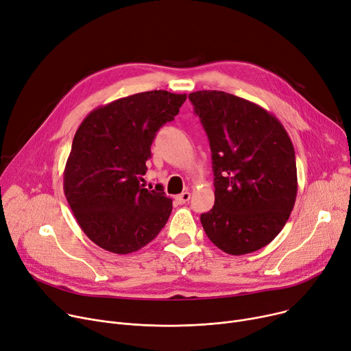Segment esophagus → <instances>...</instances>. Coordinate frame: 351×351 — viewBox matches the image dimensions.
<instances>
[{
  "mask_svg": "<svg viewBox=\"0 0 351 351\" xmlns=\"http://www.w3.org/2000/svg\"><path fill=\"white\" fill-rule=\"evenodd\" d=\"M190 198H191V194L188 193V191H185V193H182V194H180V195L176 197V202L180 204V205H182V204H186L188 201H190Z\"/></svg>",
  "mask_w": 351,
  "mask_h": 351,
  "instance_id": "34e87169",
  "label": "esophagus"
}]
</instances>
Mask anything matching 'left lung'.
<instances>
[{
  "mask_svg": "<svg viewBox=\"0 0 351 351\" xmlns=\"http://www.w3.org/2000/svg\"><path fill=\"white\" fill-rule=\"evenodd\" d=\"M208 134L215 205L201 215L212 243L253 253L282 230L298 191L295 150L282 123L263 106L223 91L188 95Z\"/></svg>",
  "mask_w": 351,
  "mask_h": 351,
  "instance_id": "1",
  "label": "left lung"
}]
</instances>
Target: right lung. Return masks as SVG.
Segmentation results:
<instances>
[{"mask_svg": "<svg viewBox=\"0 0 351 351\" xmlns=\"http://www.w3.org/2000/svg\"><path fill=\"white\" fill-rule=\"evenodd\" d=\"M186 94L154 90L95 108L78 126L63 173L74 217L90 240L117 254L138 252L173 209L163 186L141 184L157 130L180 112Z\"/></svg>", "mask_w": 351, "mask_h": 351, "instance_id": "right-lung-1", "label": "right lung"}]
</instances>
